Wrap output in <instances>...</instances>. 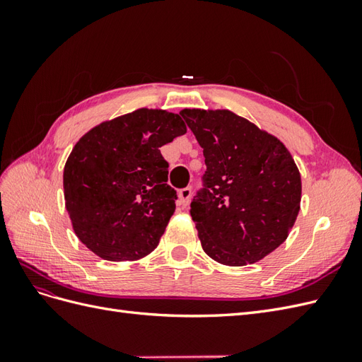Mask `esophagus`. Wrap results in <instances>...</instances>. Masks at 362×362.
Segmentation results:
<instances>
[{
	"label": "esophagus",
	"mask_w": 362,
	"mask_h": 362,
	"mask_svg": "<svg viewBox=\"0 0 362 362\" xmlns=\"http://www.w3.org/2000/svg\"><path fill=\"white\" fill-rule=\"evenodd\" d=\"M190 196H192V189L190 187H184L180 190V205L181 206H187L190 202Z\"/></svg>",
	"instance_id": "1"
}]
</instances>
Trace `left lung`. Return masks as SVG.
<instances>
[{
    "mask_svg": "<svg viewBox=\"0 0 362 362\" xmlns=\"http://www.w3.org/2000/svg\"><path fill=\"white\" fill-rule=\"evenodd\" d=\"M204 149L206 170L190 214L208 257L257 262L279 247L300 210V173L275 136L229 110L180 112Z\"/></svg>",
    "mask_w": 362,
    "mask_h": 362,
    "instance_id": "left-lung-1",
    "label": "left lung"
}]
</instances>
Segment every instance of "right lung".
<instances>
[{
  "label": "right lung",
  "mask_w": 362,
  "mask_h": 362,
  "mask_svg": "<svg viewBox=\"0 0 362 362\" xmlns=\"http://www.w3.org/2000/svg\"><path fill=\"white\" fill-rule=\"evenodd\" d=\"M185 131L180 115L140 108L95 127L74 146L64 201L76 237L93 254L134 261L157 247L178 199L160 148Z\"/></svg>",
  "instance_id": "obj_1"
}]
</instances>
